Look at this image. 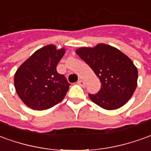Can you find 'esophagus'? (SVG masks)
<instances>
[{"mask_svg":"<svg viewBox=\"0 0 151 151\" xmlns=\"http://www.w3.org/2000/svg\"><path fill=\"white\" fill-rule=\"evenodd\" d=\"M78 85H80L81 86H86V83L83 81V80H78Z\"/></svg>","mask_w":151,"mask_h":151,"instance_id":"esophagus-1","label":"esophagus"}]
</instances>
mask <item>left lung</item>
<instances>
[{
  "label": "left lung",
  "instance_id": "8db88e82",
  "mask_svg": "<svg viewBox=\"0 0 151 151\" xmlns=\"http://www.w3.org/2000/svg\"><path fill=\"white\" fill-rule=\"evenodd\" d=\"M97 76L101 83L97 94L89 97L101 108L112 110L125 105L137 85V68L130 58L115 47L100 43L76 50Z\"/></svg>",
  "mask_w": 151,
  "mask_h": 151
}]
</instances>
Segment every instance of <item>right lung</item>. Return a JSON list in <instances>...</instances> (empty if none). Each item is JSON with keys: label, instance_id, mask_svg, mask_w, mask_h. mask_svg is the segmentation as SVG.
<instances>
[{"label": "right lung", "instance_id": "add662e5", "mask_svg": "<svg viewBox=\"0 0 151 151\" xmlns=\"http://www.w3.org/2000/svg\"><path fill=\"white\" fill-rule=\"evenodd\" d=\"M65 53V48L56 49L47 45L25 60L14 74V87L22 101L35 110L47 109L57 105L69 88V83L56 66Z\"/></svg>", "mask_w": 151, "mask_h": 151}]
</instances>
